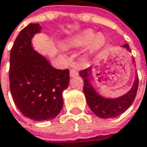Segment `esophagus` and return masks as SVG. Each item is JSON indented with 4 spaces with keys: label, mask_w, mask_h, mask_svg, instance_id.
I'll return each mask as SVG.
<instances>
[{
    "label": "esophagus",
    "mask_w": 147,
    "mask_h": 147,
    "mask_svg": "<svg viewBox=\"0 0 147 147\" xmlns=\"http://www.w3.org/2000/svg\"><path fill=\"white\" fill-rule=\"evenodd\" d=\"M69 76H70V78H74V77L78 76V70L74 69H71V70H70V72H69Z\"/></svg>",
    "instance_id": "esophagus-1"
}]
</instances>
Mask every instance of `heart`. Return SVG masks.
Instances as JSON below:
<instances>
[{"label": "heart", "instance_id": "obj_1", "mask_svg": "<svg viewBox=\"0 0 147 147\" xmlns=\"http://www.w3.org/2000/svg\"><path fill=\"white\" fill-rule=\"evenodd\" d=\"M105 37L102 34H95L91 30H87L79 34L67 37L65 40L66 47H82L92 44L94 49H98L103 45Z\"/></svg>", "mask_w": 147, "mask_h": 147}]
</instances>
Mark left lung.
<instances>
[{
  "instance_id": "left-lung-1",
  "label": "left lung",
  "mask_w": 147,
  "mask_h": 147,
  "mask_svg": "<svg viewBox=\"0 0 147 147\" xmlns=\"http://www.w3.org/2000/svg\"><path fill=\"white\" fill-rule=\"evenodd\" d=\"M121 48L129 52L131 51L128 44L122 45ZM132 60L135 63L134 58ZM92 69V67H89L79 72L80 76L84 80L83 91L88 107L93 113L100 118H113L118 117L130 107L136 96L139 86L138 75L136 74L133 84L128 92L117 98H108L100 95L92 84V81L94 80Z\"/></svg>"
}]
</instances>
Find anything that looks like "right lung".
<instances>
[{"instance_id": "right-lung-1", "label": "right lung", "mask_w": 147, "mask_h": 147, "mask_svg": "<svg viewBox=\"0 0 147 147\" xmlns=\"http://www.w3.org/2000/svg\"><path fill=\"white\" fill-rule=\"evenodd\" d=\"M38 23L22 29L11 50L9 80L14 102L26 117L49 121L63 107V92L68 88L69 70L51 66L44 55L34 50L32 39L40 34Z\"/></svg>"}]
</instances>
